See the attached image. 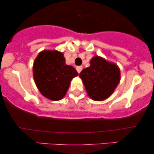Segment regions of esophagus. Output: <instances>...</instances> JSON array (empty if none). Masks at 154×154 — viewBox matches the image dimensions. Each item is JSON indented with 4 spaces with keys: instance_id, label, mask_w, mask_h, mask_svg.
<instances>
[{
    "instance_id": "1",
    "label": "esophagus",
    "mask_w": 154,
    "mask_h": 154,
    "mask_svg": "<svg viewBox=\"0 0 154 154\" xmlns=\"http://www.w3.org/2000/svg\"><path fill=\"white\" fill-rule=\"evenodd\" d=\"M76 69H77V71L78 73L79 74L81 72V71L82 70V66H77L76 67Z\"/></svg>"
}]
</instances>
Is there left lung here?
Masks as SVG:
<instances>
[{"label": "left lung", "instance_id": "obj_1", "mask_svg": "<svg viewBox=\"0 0 154 154\" xmlns=\"http://www.w3.org/2000/svg\"><path fill=\"white\" fill-rule=\"evenodd\" d=\"M88 95L93 100L100 101L109 98L120 81L117 65L100 56L91 60V66L79 73Z\"/></svg>", "mask_w": 154, "mask_h": 154}]
</instances>
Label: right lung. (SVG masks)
<instances>
[{"instance_id":"right-lung-1","label":"right lung","mask_w":154,"mask_h":154,"mask_svg":"<svg viewBox=\"0 0 154 154\" xmlns=\"http://www.w3.org/2000/svg\"><path fill=\"white\" fill-rule=\"evenodd\" d=\"M78 73L73 66L65 63L62 53L43 51L33 64V77L37 88L43 96L59 100L66 95L70 82Z\"/></svg>"}]
</instances>
